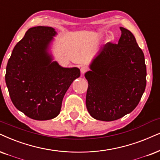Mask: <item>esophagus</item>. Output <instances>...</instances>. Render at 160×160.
<instances>
[{"label": "esophagus", "instance_id": "34e87169", "mask_svg": "<svg viewBox=\"0 0 160 160\" xmlns=\"http://www.w3.org/2000/svg\"><path fill=\"white\" fill-rule=\"evenodd\" d=\"M88 71V68L86 66H81L80 67V72H81L82 74H85Z\"/></svg>", "mask_w": 160, "mask_h": 160}]
</instances>
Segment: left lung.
Listing matches in <instances>:
<instances>
[{
    "instance_id": "left-lung-1",
    "label": "left lung",
    "mask_w": 160,
    "mask_h": 160,
    "mask_svg": "<svg viewBox=\"0 0 160 160\" xmlns=\"http://www.w3.org/2000/svg\"><path fill=\"white\" fill-rule=\"evenodd\" d=\"M118 43H106L85 74L88 82L86 108L93 118L118 120L140 101L146 86L144 54L129 30L120 27Z\"/></svg>"
}]
</instances>
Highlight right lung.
<instances>
[{"label": "right lung", "instance_id": "right-lung-1", "mask_svg": "<svg viewBox=\"0 0 160 160\" xmlns=\"http://www.w3.org/2000/svg\"><path fill=\"white\" fill-rule=\"evenodd\" d=\"M56 35L52 27L30 28L8 60L5 80L12 102L33 120L58 116L66 92L80 76L78 68H63L52 61L48 49Z\"/></svg>", "mask_w": 160, "mask_h": 160}]
</instances>
